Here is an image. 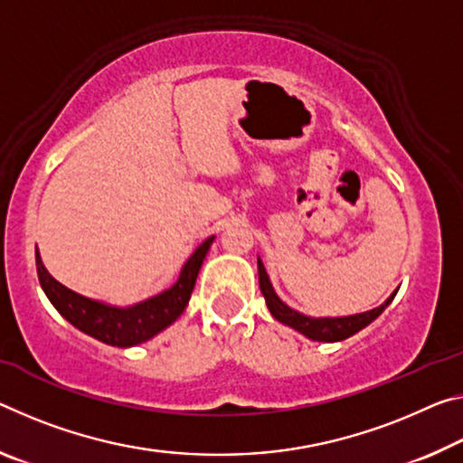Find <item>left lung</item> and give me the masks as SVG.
<instances>
[{
    "label": "left lung",
    "instance_id": "left-lung-1",
    "mask_svg": "<svg viewBox=\"0 0 463 463\" xmlns=\"http://www.w3.org/2000/svg\"><path fill=\"white\" fill-rule=\"evenodd\" d=\"M258 271H260V288L261 295L266 298V305L269 313L274 315V319L280 321V324L288 326L292 329H297L298 334H303L305 337H309L313 342H342L346 337L354 335L364 329L369 324H373L381 313H383L387 307L395 297V292H392L390 298L385 300L383 305L375 307V309L364 311V313H356V315H344V317H311V315H305L297 309H292L284 303V300L276 295L274 286L269 282V276L266 268H263V261L258 255Z\"/></svg>",
    "mask_w": 463,
    "mask_h": 463
}]
</instances>
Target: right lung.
I'll return each instance as SVG.
<instances>
[{
    "instance_id": "obj_1",
    "label": "right lung",
    "mask_w": 463,
    "mask_h": 463,
    "mask_svg": "<svg viewBox=\"0 0 463 463\" xmlns=\"http://www.w3.org/2000/svg\"><path fill=\"white\" fill-rule=\"evenodd\" d=\"M214 239V234L205 239L192 253V258L183 263L177 282L171 288L129 307H117L105 303V300L88 298L57 282L47 268L43 266L39 247H36V271H39L41 288L45 290L51 305L60 311L63 319H68L80 332L88 334L102 344L129 348L152 340L154 335L175 324L179 315L185 311L189 298H192L197 274H200L202 263Z\"/></svg>"
}]
</instances>
